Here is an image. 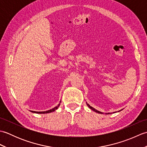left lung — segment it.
<instances>
[{
	"instance_id": "left-lung-1",
	"label": "left lung",
	"mask_w": 147,
	"mask_h": 147,
	"mask_svg": "<svg viewBox=\"0 0 147 147\" xmlns=\"http://www.w3.org/2000/svg\"><path fill=\"white\" fill-rule=\"evenodd\" d=\"M86 104H87V105H88V107L90 108V109H92V110H93V111H95V112H97V113H99V114H103L102 113V112H100V111H97V110H96V109H94V108H93L92 107H91V106H90L89 104H87V103H86Z\"/></svg>"
}]
</instances>
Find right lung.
I'll return each mask as SVG.
<instances>
[{"instance_id":"1","label":"right lung","mask_w":147,"mask_h":147,"mask_svg":"<svg viewBox=\"0 0 147 147\" xmlns=\"http://www.w3.org/2000/svg\"><path fill=\"white\" fill-rule=\"evenodd\" d=\"M59 105H60V104H59L57 106H56L55 107L53 108L52 109H51V110L47 111H44V112H35V111H32V112H35V113H37V114H46V113H50V112H54L55 111L56 109H57V108L59 107Z\"/></svg>"}]
</instances>
